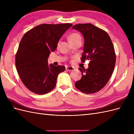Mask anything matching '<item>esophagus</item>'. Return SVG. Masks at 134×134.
Here are the masks:
<instances>
[{"mask_svg": "<svg viewBox=\"0 0 134 134\" xmlns=\"http://www.w3.org/2000/svg\"><path fill=\"white\" fill-rule=\"evenodd\" d=\"M74 69V68L72 66H67L66 67V70H69V71H71L73 70Z\"/></svg>", "mask_w": 134, "mask_h": 134, "instance_id": "34e87169", "label": "esophagus"}]
</instances>
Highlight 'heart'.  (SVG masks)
I'll return each mask as SVG.
<instances>
[{
    "instance_id": "heart-1",
    "label": "heart",
    "mask_w": 134,
    "mask_h": 134,
    "mask_svg": "<svg viewBox=\"0 0 134 134\" xmlns=\"http://www.w3.org/2000/svg\"><path fill=\"white\" fill-rule=\"evenodd\" d=\"M79 38H81L80 36L78 34H76V33H72L70 34L69 36V37H68L69 41L70 43L74 42Z\"/></svg>"
}]
</instances>
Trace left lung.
Returning a JSON list of instances; mask_svg holds the SVG:
<instances>
[{"mask_svg":"<svg viewBox=\"0 0 134 134\" xmlns=\"http://www.w3.org/2000/svg\"><path fill=\"white\" fill-rule=\"evenodd\" d=\"M72 28L79 31L84 38L81 61H90L87 69H79L82 77L75 86L84 93H94L106 86L114 70L116 54L113 43L106 31L92 24H77Z\"/></svg>","mask_w":134,"mask_h":134,"instance_id":"1","label":"left lung"}]
</instances>
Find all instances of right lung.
<instances>
[{"label": "right lung", "mask_w": 134, "mask_h": 134, "mask_svg": "<svg viewBox=\"0 0 134 134\" xmlns=\"http://www.w3.org/2000/svg\"><path fill=\"white\" fill-rule=\"evenodd\" d=\"M72 26L71 23L42 24L23 36L15 55V66L20 79L31 92L44 94L55 87L58 74L65 67L48 65V58L57 48L61 37Z\"/></svg>", "instance_id": "add662e5"}]
</instances>
